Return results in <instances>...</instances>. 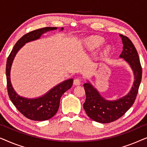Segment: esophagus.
<instances>
[{
  "instance_id": "34e87169",
  "label": "esophagus",
  "mask_w": 147,
  "mask_h": 147,
  "mask_svg": "<svg viewBox=\"0 0 147 147\" xmlns=\"http://www.w3.org/2000/svg\"><path fill=\"white\" fill-rule=\"evenodd\" d=\"M81 84V79L80 78H76L75 80H74V84L76 86H79Z\"/></svg>"
}]
</instances>
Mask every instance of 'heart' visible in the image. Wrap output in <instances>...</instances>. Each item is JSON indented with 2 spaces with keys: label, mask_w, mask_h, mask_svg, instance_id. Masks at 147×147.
<instances>
[{
  "label": "heart",
  "mask_w": 147,
  "mask_h": 147,
  "mask_svg": "<svg viewBox=\"0 0 147 147\" xmlns=\"http://www.w3.org/2000/svg\"><path fill=\"white\" fill-rule=\"evenodd\" d=\"M102 41L100 38H91L86 40V47H87L88 50L92 51V50L96 49L101 45ZM108 52V49H106L104 50V53H106Z\"/></svg>",
  "instance_id": "obj_1"
}]
</instances>
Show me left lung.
<instances>
[{
    "label": "left lung",
    "mask_w": 147,
    "mask_h": 147,
    "mask_svg": "<svg viewBox=\"0 0 147 147\" xmlns=\"http://www.w3.org/2000/svg\"><path fill=\"white\" fill-rule=\"evenodd\" d=\"M123 43L120 57L124 58L133 70L134 82L131 90L127 95L115 101L104 99L98 92L89 82L84 84L86 99L84 108L87 115L94 121L100 123H110L124 115L135 101L142 79V67L134 44L129 38L120 35Z\"/></svg>",
    "instance_id": "obj_1"
}]
</instances>
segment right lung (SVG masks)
I'll use <instances>...</instances> for the list:
<instances>
[{
	"label": "right lung",
	"mask_w": 147,
	"mask_h": 147,
	"mask_svg": "<svg viewBox=\"0 0 147 147\" xmlns=\"http://www.w3.org/2000/svg\"><path fill=\"white\" fill-rule=\"evenodd\" d=\"M56 29L57 27H44L26 33L21 39L18 40L7 58L6 76L8 94L17 109L26 118L32 120L43 121L53 117L59 109L60 98L61 96L71 87L74 80L73 79H69L64 81L59 85L56 86L41 98L36 99L24 98L17 94L11 86L10 80L11 64L16 53L26 43L39 39L42 34ZM63 29V28L62 27L61 30Z\"/></svg>",
	"instance_id": "obj_1"
}]
</instances>
